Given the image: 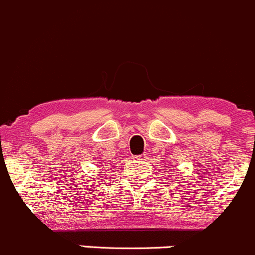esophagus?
Returning a JSON list of instances; mask_svg holds the SVG:
<instances>
[{
  "instance_id": "esophagus-1",
  "label": "esophagus",
  "mask_w": 255,
  "mask_h": 255,
  "mask_svg": "<svg viewBox=\"0 0 255 255\" xmlns=\"http://www.w3.org/2000/svg\"><path fill=\"white\" fill-rule=\"evenodd\" d=\"M133 158H134V160L139 161V163H143V161H145L146 159H148V155H146V154H140V155H135L133 156Z\"/></svg>"
}]
</instances>
